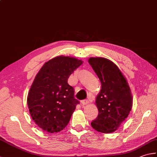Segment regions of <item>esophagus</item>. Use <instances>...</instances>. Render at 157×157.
Segmentation results:
<instances>
[{
  "instance_id": "obj_1",
  "label": "esophagus",
  "mask_w": 157,
  "mask_h": 157,
  "mask_svg": "<svg viewBox=\"0 0 157 157\" xmlns=\"http://www.w3.org/2000/svg\"><path fill=\"white\" fill-rule=\"evenodd\" d=\"M89 103V100H82V104L83 105H87Z\"/></svg>"
}]
</instances>
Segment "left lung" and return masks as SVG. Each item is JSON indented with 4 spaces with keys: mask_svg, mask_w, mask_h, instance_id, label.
Wrapping results in <instances>:
<instances>
[{
    "mask_svg": "<svg viewBox=\"0 0 157 157\" xmlns=\"http://www.w3.org/2000/svg\"><path fill=\"white\" fill-rule=\"evenodd\" d=\"M89 63L102 85L96 100L98 115L91 125L97 131L111 133L119 128L131 110V91L122 73L111 61L91 57Z\"/></svg>",
    "mask_w": 157,
    "mask_h": 157,
    "instance_id": "obj_1",
    "label": "left lung"
}]
</instances>
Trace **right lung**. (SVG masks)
Here are the masks:
<instances>
[{
	"label": "right lung",
	"mask_w": 157,
	"mask_h": 157,
	"mask_svg": "<svg viewBox=\"0 0 157 157\" xmlns=\"http://www.w3.org/2000/svg\"><path fill=\"white\" fill-rule=\"evenodd\" d=\"M82 63L81 60L58 56L44 63L35 76L27 97L33 120L50 133L66 127L79 103L67 79Z\"/></svg>",
	"instance_id": "add662e5"
}]
</instances>
